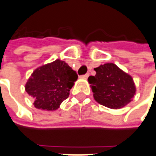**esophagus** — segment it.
Returning <instances> with one entry per match:
<instances>
[{"instance_id": "obj_1", "label": "esophagus", "mask_w": 156, "mask_h": 156, "mask_svg": "<svg viewBox=\"0 0 156 156\" xmlns=\"http://www.w3.org/2000/svg\"><path fill=\"white\" fill-rule=\"evenodd\" d=\"M89 76V73H87L86 75H83V76H81V78H84V79H87V77Z\"/></svg>"}]
</instances>
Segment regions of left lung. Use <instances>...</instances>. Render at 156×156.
Masks as SVG:
<instances>
[{
  "label": "left lung",
  "instance_id": "obj_1",
  "mask_svg": "<svg viewBox=\"0 0 156 156\" xmlns=\"http://www.w3.org/2000/svg\"><path fill=\"white\" fill-rule=\"evenodd\" d=\"M96 75L89 76L94 99L110 109L124 107L133 100L136 87L132 76L112 63L95 68Z\"/></svg>",
  "mask_w": 156,
  "mask_h": 156
}]
</instances>
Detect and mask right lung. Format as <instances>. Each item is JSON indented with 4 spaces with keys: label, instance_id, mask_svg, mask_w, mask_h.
Returning a JSON list of instances; mask_svg holds the SVG:
<instances>
[{
    "label": "right lung",
    "instance_id": "1",
    "mask_svg": "<svg viewBox=\"0 0 156 156\" xmlns=\"http://www.w3.org/2000/svg\"><path fill=\"white\" fill-rule=\"evenodd\" d=\"M78 76L64 61L57 59L37 68L25 85L34 98V106L43 110H56L69 95Z\"/></svg>",
    "mask_w": 156,
    "mask_h": 156
}]
</instances>
